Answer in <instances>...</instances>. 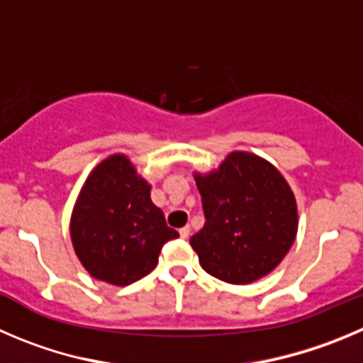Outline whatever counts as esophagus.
<instances>
[{
  "label": "esophagus",
  "instance_id": "esophagus-1",
  "mask_svg": "<svg viewBox=\"0 0 363 363\" xmlns=\"http://www.w3.org/2000/svg\"><path fill=\"white\" fill-rule=\"evenodd\" d=\"M179 235H181L182 240L188 238V236H189V228H188V225H186V228H182L181 231H179Z\"/></svg>",
  "mask_w": 363,
  "mask_h": 363
}]
</instances>
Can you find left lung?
<instances>
[{
  "label": "left lung",
  "instance_id": "left-lung-1",
  "mask_svg": "<svg viewBox=\"0 0 363 363\" xmlns=\"http://www.w3.org/2000/svg\"><path fill=\"white\" fill-rule=\"evenodd\" d=\"M195 182L206 222L189 243L202 269L231 284L272 272L297 235L296 197L283 175L258 155L233 152Z\"/></svg>",
  "mask_w": 363,
  "mask_h": 363
}]
</instances>
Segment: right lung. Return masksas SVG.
<instances>
[{"instance_id": "add662e5", "label": "right lung", "mask_w": 363, "mask_h": 363, "mask_svg": "<svg viewBox=\"0 0 363 363\" xmlns=\"http://www.w3.org/2000/svg\"><path fill=\"white\" fill-rule=\"evenodd\" d=\"M69 231L84 269L116 286L152 272L162 245L179 236L152 202L150 184L123 154L111 155L91 172L74 204Z\"/></svg>"}]
</instances>
